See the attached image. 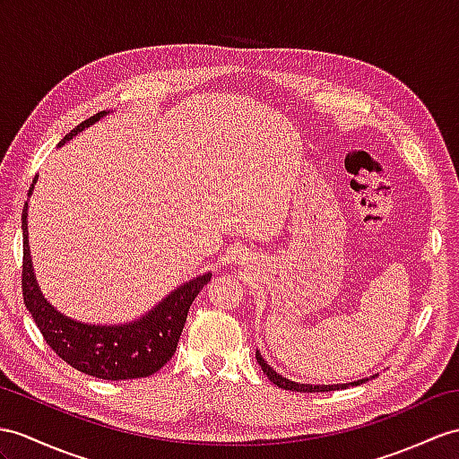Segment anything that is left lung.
<instances>
[{"label": "left lung", "instance_id": "8db88e82", "mask_svg": "<svg viewBox=\"0 0 459 459\" xmlns=\"http://www.w3.org/2000/svg\"><path fill=\"white\" fill-rule=\"evenodd\" d=\"M256 362H259V366L263 368V372L268 376V379H271V382L274 384V385H278V387H282V389H290V391H299V394H316V391H337V389H346L349 385H307V384H296V382H290V379H286V377H282L281 374H276L271 366H268L264 360H263V356L256 352ZM366 379H360V382H354V384H351V385H360V384H364Z\"/></svg>", "mask_w": 459, "mask_h": 459}]
</instances>
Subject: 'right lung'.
<instances>
[{
  "instance_id": "obj_1",
  "label": "right lung",
  "mask_w": 459,
  "mask_h": 459,
  "mask_svg": "<svg viewBox=\"0 0 459 459\" xmlns=\"http://www.w3.org/2000/svg\"><path fill=\"white\" fill-rule=\"evenodd\" d=\"M105 113H97L77 125L65 140L75 136L89 125H93ZM37 181V178H35ZM32 181V183H35ZM29 188V195L32 193ZM27 206L23 208V273H21V288L29 314L35 319L44 341L60 359L75 368L77 372L100 379H134L148 377L171 360L177 351V342L181 339L185 321L195 298L208 282L212 274H204L185 286L177 288L175 292L165 298L161 304L152 309L140 321L128 323L118 327H95L75 323L60 316L47 299L42 298L40 290L32 273L29 238H27Z\"/></svg>"
}]
</instances>
